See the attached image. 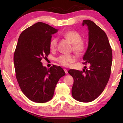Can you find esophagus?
I'll list each match as a JSON object with an SVG mask.
<instances>
[{
  "instance_id": "1",
  "label": "esophagus",
  "mask_w": 123,
  "mask_h": 123,
  "mask_svg": "<svg viewBox=\"0 0 123 123\" xmlns=\"http://www.w3.org/2000/svg\"><path fill=\"white\" fill-rule=\"evenodd\" d=\"M64 72L66 73V74H68V71L66 69H64Z\"/></svg>"
}]
</instances>
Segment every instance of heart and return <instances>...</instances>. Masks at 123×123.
<instances>
[{
	"label": "heart",
	"instance_id": "1",
	"mask_svg": "<svg viewBox=\"0 0 123 123\" xmlns=\"http://www.w3.org/2000/svg\"><path fill=\"white\" fill-rule=\"evenodd\" d=\"M63 36L73 44L72 48L73 50L78 55H81L86 49V44L81 40V36L79 32L75 31H68L63 33ZM57 38L56 37L51 39L49 43L50 49L52 51L56 49L57 45ZM76 60V56L73 54L70 55H61L56 58V61L61 65L68 67Z\"/></svg>",
	"mask_w": 123,
	"mask_h": 123
}]
</instances>
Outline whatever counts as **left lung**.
<instances>
[{
    "label": "left lung",
    "mask_w": 123,
    "mask_h": 123,
    "mask_svg": "<svg viewBox=\"0 0 123 123\" xmlns=\"http://www.w3.org/2000/svg\"><path fill=\"white\" fill-rule=\"evenodd\" d=\"M89 30L88 46L83 57V64H89L83 70L70 69L74 79L72 96L76 100L88 103L101 94L109 81L111 72L112 51L106 33L90 20H83ZM86 67V66H85Z\"/></svg>",
    "instance_id": "left-lung-1"
}]
</instances>
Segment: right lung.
<instances>
[{"label": "right lung", "mask_w": 123, "mask_h": 123, "mask_svg": "<svg viewBox=\"0 0 123 123\" xmlns=\"http://www.w3.org/2000/svg\"><path fill=\"white\" fill-rule=\"evenodd\" d=\"M57 31L38 22L24 30L18 38L13 56L16 79L24 94L35 103L51 100L59 79L66 74L61 67L47 69L41 61L50 54L51 35Z\"/></svg>", "instance_id": "obj_1"}]
</instances>
